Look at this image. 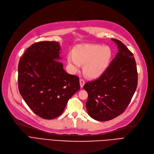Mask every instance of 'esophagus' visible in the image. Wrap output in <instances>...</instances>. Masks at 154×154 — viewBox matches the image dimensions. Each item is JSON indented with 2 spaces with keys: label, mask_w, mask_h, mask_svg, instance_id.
I'll return each mask as SVG.
<instances>
[{
  "label": "esophagus",
  "mask_w": 154,
  "mask_h": 154,
  "mask_svg": "<svg viewBox=\"0 0 154 154\" xmlns=\"http://www.w3.org/2000/svg\"><path fill=\"white\" fill-rule=\"evenodd\" d=\"M84 84H85V82H84V81L83 80V79H80V86H81V88L84 86Z\"/></svg>",
  "instance_id": "34e87169"
}]
</instances>
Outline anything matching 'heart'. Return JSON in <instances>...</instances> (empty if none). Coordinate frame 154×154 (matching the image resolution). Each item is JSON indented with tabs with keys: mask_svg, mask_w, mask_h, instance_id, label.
Listing matches in <instances>:
<instances>
[{
	"mask_svg": "<svg viewBox=\"0 0 154 154\" xmlns=\"http://www.w3.org/2000/svg\"><path fill=\"white\" fill-rule=\"evenodd\" d=\"M112 57L111 49L98 45H79L67 56V62L77 70L85 64L84 72L90 79H97L109 66Z\"/></svg>",
	"mask_w": 154,
	"mask_h": 154,
	"instance_id": "1",
	"label": "heart"
}]
</instances>
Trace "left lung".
<instances>
[{
	"instance_id": "8db88e82",
	"label": "left lung",
	"mask_w": 154,
	"mask_h": 154,
	"mask_svg": "<svg viewBox=\"0 0 154 154\" xmlns=\"http://www.w3.org/2000/svg\"><path fill=\"white\" fill-rule=\"evenodd\" d=\"M111 39L118 48L116 57L102 75L84 85L88 94V113L97 121L111 120L121 115L129 104L137 85L133 54L122 42Z\"/></svg>"
}]
</instances>
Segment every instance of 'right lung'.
Wrapping results in <instances>:
<instances>
[{
    "label": "right lung",
    "instance_id": "1",
    "mask_svg": "<svg viewBox=\"0 0 154 154\" xmlns=\"http://www.w3.org/2000/svg\"><path fill=\"white\" fill-rule=\"evenodd\" d=\"M60 44L41 42L29 47L18 63V89L23 100L39 117L51 120L64 111L80 90L79 79L63 69Z\"/></svg>",
    "mask_w": 154,
    "mask_h": 154
}]
</instances>
